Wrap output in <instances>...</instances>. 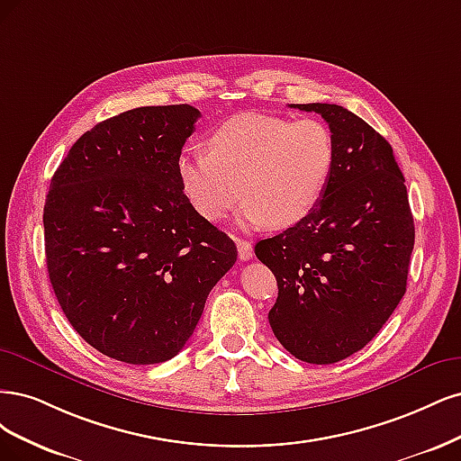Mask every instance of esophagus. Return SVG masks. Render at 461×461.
Here are the masks:
<instances>
[{"instance_id": "34e87169", "label": "esophagus", "mask_w": 461, "mask_h": 461, "mask_svg": "<svg viewBox=\"0 0 461 461\" xmlns=\"http://www.w3.org/2000/svg\"><path fill=\"white\" fill-rule=\"evenodd\" d=\"M237 255H240L241 260H250L255 257V250H252V245L245 240H237Z\"/></svg>"}]
</instances>
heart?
<instances>
[{
	"instance_id": "heart-1",
	"label": "heart",
	"mask_w": 461,
	"mask_h": 461,
	"mask_svg": "<svg viewBox=\"0 0 461 461\" xmlns=\"http://www.w3.org/2000/svg\"><path fill=\"white\" fill-rule=\"evenodd\" d=\"M209 153L184 151L177 177L203 218L218 221L247 195L240 224L287 228L308 216L330 184L335 140L318 118L243 113L221 122Z\"/></svg>"
}]
</instances>
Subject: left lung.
Here are the masks:
<instances>
[{"instance_id": "1", "label": "left lung", "mask_w": 461, "mask_h": 461, "mask_svg": "<svg viewBox=\"0 0 461 461\" xmlns=\"http://www.w3.org/2000/svg\"><path fill=\"white\" fill-rule=\"evenodd\" d=\"M318 113L335 140L330 184L308 216L255 247L277 279L268 320L294 358L335 364L364 348L406 293L413 216L391 143L330 103Z\"/></svg>"}]
</instances>
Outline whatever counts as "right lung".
Masks as SVG:
<instances>
[{
  "instance_id": "right-lung-1",
  "label": "right lung",
  "mask_w": 461,
  "mask_h": 461,
  "mask_svg": "<svg viewBox=\"0 0 461 461\" xmlns=\"http://www.w3.org/2000/svg\"><path fill=\"white\" fill-rule=\"evenodd\" d=\"M199 116L191 105L121 113L86 131L51 177V287L72 328L109 358H174L237 260L235 243L193 209L177 177Z\"/></svg>"
}]
</instances>
